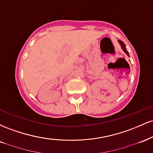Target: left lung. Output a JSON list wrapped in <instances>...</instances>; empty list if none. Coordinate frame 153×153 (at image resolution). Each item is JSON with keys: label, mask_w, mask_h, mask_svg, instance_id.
<instances>
[{"label": "left lung", "mask_w": 153, "mask_h": 153, "mask_svg": "<svg viewBox=\"0 0 153 153\" xmlns=\"http://www.w3.org/2000/svg\"><path fill=\"white\" fill-rule=\"evenodd\" d=\"M118 42H119V45H121V47H122V49L123 50V51H124V52H125L126 54H127V56H129V52H128V51L127 50V48H126V45H124V43L122 41H120V40H119Z\"/></svg>", "instance_id": "left-lung-1"}]
</instances>
